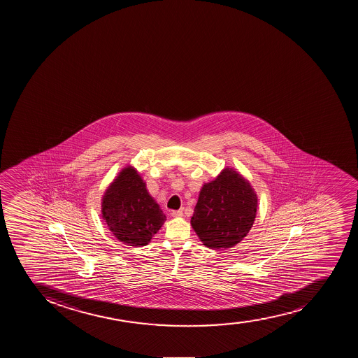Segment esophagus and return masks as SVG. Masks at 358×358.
Segmentation results:
<instances>
[{
  "mask_svg": "<svg viewBox=\"0 0 358 358\" xmlns=\"http://www.w3.org/2000/svg\"><path fill=\"white\" fill-rule=\"evenodd\" d=\"M171 216L182 217L183 216V211L182 210H173V211H171Z\"/></svg>",
  "mask_w": 358,
  "mask_h": 358,
  "instance_id": "esophagus-1",
  "label": "esophagus"
}]
</instances>
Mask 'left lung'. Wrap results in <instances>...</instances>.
Masks as SVG:
<instances>
[{
  "mask_svg": "<svg viewBox=\"0 0 358 358\" xmlns=\"http://www.w3.org/2000/svg\"><path fill=\"white\" fill-rule=\"evenodd\" d=\"M258 197L250 182L225 168L203 185L192 217V227L206 248H234L255 223Z\"/></svg>",
  "mask_w": 358,
  "mask_h": 358,
  "instance_id": "1",
  "label": "left lung"
}]
</instances>
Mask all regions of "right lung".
Returning a JSON list of instances; mask_svg holds the SVG:
<instances>
[{
    "mask_svg": "<svg viewBox=\"0 0 358 358\" xmlns=\"http://www.w3.org/2000/svg\"><path fill=\"white\" fill-rule=\"evenodd\" d=\"M101 213L114 237L128 246L148 245L166 220V215L131 166L121 170L107 188Z\"/></svg>",
    "mask_w": 358,
    "mask_h": 358,
    "instance_id": "obj_1",
    "label": "right lung"
}]
</instances>
